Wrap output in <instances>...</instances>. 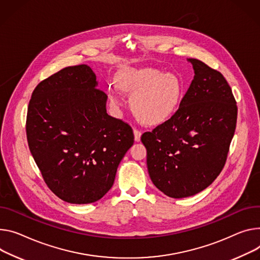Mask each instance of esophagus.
<instances>
[{
    "label": "esophagus",
    "mask_w": 260,
    "mask_h": 260,
    "mask_svg": "<svg viewBox=\"0 0 260 260\" xmlns=\"http://www.w3.org/2000/svg\"><path fill=\"white\" fill-rule=\"evenodd\" d=\"M141 135H142V133H141V131L135 128L134 129V136H135V141H137V142H139L140 139H141Z\"/></svg>",
    "instance_id": "esophagus-1"
}]
</instances>
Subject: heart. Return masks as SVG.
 <instances>
[{
  "label": "heart",
  "mask_w": 260,
  "mask_h": 260,
  "mask_svg": "<svg viewBox=\"0 0 260 260\" xmlns=\"http://www.w3.org/2000/svg\"><path fill=\"white\" fill-rule=\"evenodd\" d=\"M119 88L131 93L135 114L147 123L159 122L173 112L178 101L180 86L172 74H162L155 68H125L117 75ZM108 96L115 107L121 106L119 91L110 88Z\"/></svg>",
  "instance_id": "obj_1"
}]
</instances>
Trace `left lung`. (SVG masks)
<instances>
[{
  "label": "left lung",
  "mask_w": 260,
  "mask_h": 260,
  "mask_svg": "<svg viewBox=\"0 0 260 260\" xmlns=\"http://www.w3.org/2000/svg\"><path fill=\"white\" fill-rule=\"evenodd\" d=\"M194 79L170 119L144 133L153 184L171 198L198 194L221 173L237 125L238 107L223 75L197 59Z\"/></svg>",
  "instance_id": "left-lung-1"
}]
</instances>
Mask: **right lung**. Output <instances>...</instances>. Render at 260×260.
I'll list each match as a JSON object with an SVG mask.
<instances>
[{
  "mask_svg": "<svg viewBox=\"0 0 260 260\" xmlns=\"http://www.w3.org/2000/svg\"><path fill=\"white\" fill-rule=\"evenodd\" d=\"M86 64L40 82L27 114L30 151L51 191L63 201L92 203L112 187L134 144L132 127L108 115V96Z\"/></svg>",
  "mask_w": 260,
  "mask_h": 260,
  "instance_id": "1",
  "label": "right lung"
}]
</instances>
